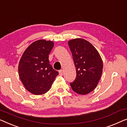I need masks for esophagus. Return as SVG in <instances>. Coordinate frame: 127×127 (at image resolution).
Instances as JSON below:
<instances>
[{"label":"esophagus","instance_id":"34e87169","mask_svg":"<svg viewBox=\"0 0 127 127\" xmlns=\"http://www.w3.org/2000/svg\"><path fill=\"white\" fill-rule=\"evenodd\" d=\"M59 75H61V76H62L63 75V70H62V69H61V70H60L59 71Z\"/></svg>","mask_w":127,"mask_h":127}]
</instances>
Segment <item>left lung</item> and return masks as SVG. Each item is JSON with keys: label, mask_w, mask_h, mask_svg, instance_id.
Listing matches in <instances>:
<instances>
[{"label": "left lung", "mask_w": 127, "mask_h": 127, "mask_svg": "<svg viewBox=\"0 0 127 127\" xmlns=\"http://www.w3.org/2000/svg\"><path fill=\"white\" fill-rule=\"evenodd\" d=\"M76 68V77L71 88L76 93L86 95L92 92L101 77L103 62L95 48L87 40L75 38L68 41Z\"/></svg>", "instance_id": "left-lung-1"}]
</instances>
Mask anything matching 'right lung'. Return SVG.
Returning <instances> with one entry per match:
<instances>
[{
    "instance_id": "add662e5",
    "label": "right lung",
    "mask_w": 127,
    "mask_h": 127,
    "mask_svg": "<svg viewBox=\"0 0 127 127\" xmlns=\"http://www.w3.org/2000/svg\"><path fill=\"white\" fill-rule=\"evenodd\" d=\"M53 46L52 41H35L26 48L19 60V78L26 90L35 95L48 92L59 74L49 64L48 55Z\"/></svg>"
}]
</instances>
